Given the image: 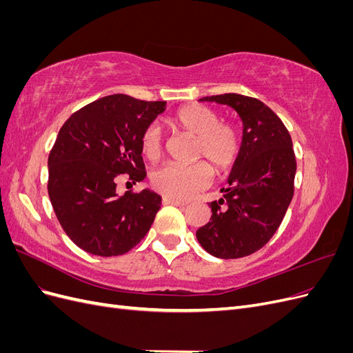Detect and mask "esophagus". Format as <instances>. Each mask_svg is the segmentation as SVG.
Here are the masks:
<instances>
[{"label":"esophagus","mask_w":353,"mask_h":353,"mask_svg":"<svg viewBox=\"0 0 353 353\" xmlns=\"http://www.w3.org/2000/svg\"><path fill=\"white\" fill-rule=\"evenodd\" d=\"M162 203L163 205H174V206H185L184 201L181 200H175V199H170V197H163L162 199Z\"/></svg>","instance_id":"34e87169"}]
</instances>
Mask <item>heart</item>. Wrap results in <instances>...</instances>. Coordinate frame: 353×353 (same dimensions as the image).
<instances>
[{
	"label": "heart",
	"mask_w": 353,
	"mask_h": 353,
	"mask_svg": "<svg viewBox=\"0 0 353 353\" xmlns=\"http://www.w3.org/2000/svg\"><path fill=\"white\" fill-rule=\"evenodd\" d=\"M170 123L176 130L196 138L193 157L205 159L193 165L169 163L152 174V185L165 197L187 200L199 191L209 187L212 181V165L216 172H225L236 163L241 148L239 128L221 121V116L205 104H188L170 116ZM143 154L157 160L163 152L162 131L156 123L144 128L141 134ZM211 165L209 167L208 165Z\"/></svg>",
	"instance_id": "heart-1"
}]
</instances>
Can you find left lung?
Masks as SVG:
<instances>
[{"label": "left lung", "instance_id": "left-lung-1", "mask_svg": "<svg viewBox=\"0 0 353 353\" xmlns=\"http://www.w3.org/2000/svg\"><path fill=\"white\" fill-rule=\"evenodd\" d=\"M200 101L227 104L243 121L240 154L223 197L209 203L210 221L196 231L200 245L221 259L262 249L279 230L294 193L296 156L283 121L261 100L219 94Z\"/></svg>", "mask_w": 353, "mask_h": 353}]
</instances>
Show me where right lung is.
Returning a JSON list of instances; mask_svg holds the SVG:
<instances>
[{
	"label": "right lung",
	"mask_w": 353,
	"mask_h": 353,
	"mask_svg": "<svg viewBox=\"0 0 353 353\" xmlns=\"http://www.w3.org/2000/svg\"><path fill=\"white\" fill-rule=\"evenodd\" d=\"M166 101L125 94L95 100L60 128L48 156V196L61 228L97 256L130 252L150 230L162 197L150 190L116 193V179L145 178L141 134Z\"/></svg>",
	"instance_id": "obj_1"
}]
</instances>
